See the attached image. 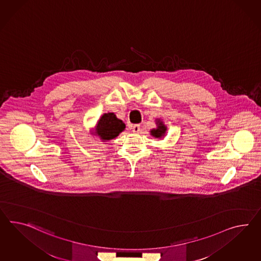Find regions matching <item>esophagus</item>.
<instances>
[{"mask_svg": "<svg viewBox=\"0 0 261 261\" xmlns=\"http://www.w3.org/2000/svg\"><path fill=\"white\" fill-rule=\"evenodd\" d=\"M132 129H133V132H134V134H138V133L140 132V126H139V125H134V126L132 127Z\"/></svg>", "mask_w": 261, "mask_h": 261, "instance_id": "obj_1", "label": "esophagus"}]
</instances>
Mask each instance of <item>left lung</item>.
Masks as SVG:
<instances>
[{
	"label": "left lung",
	"instance_id": "8db88e82",
	"mask_svg": "<svg viewBox=\"0 0 261 261\" xmlns=\"http://www.w3.org/2000/svg\"><path fill=\"white\" fill-rule=\"evenodd\" d=\"M156 125L157 127L155 128H152L150 130V135H152L154 138H157V139H161L163 138L166 134H167V127L163 121L160 119H156Z\"/></svg>",
	"mask_w": 261,
	"mask_h": 261
}]
</instances>
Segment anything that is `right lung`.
Segmentation results:
<instances>
[{
  "label": "right lung",
  "instance_id": "add662e5",
  "mask_svg": "<svg viewBox=\"0 0 261 261\" xmlns=\"http://www.w3.org/2000/svg\"><path fill=\"white\" fill-rule=\"evenodd\" d=\"M125 127V123L118 119L114 113H107L103 114L96 122L94 135L102 142H107L117 137Z\"/></svg>",
  "mask_w": 261,
  "mask_h": 261
}]
</instances>
